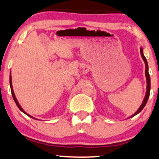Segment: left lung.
<instances>
[{
    "label": "left lung",
    "instance_id": "obj_1",
    "mask_svg": "<svg viewBox=\"0 0 159 159\" xmlns=\"http://www.w3.org/2000/svg\"><path fill=\"white\" fill-rule=\"evenodd\" d=\"M140 54H141V57H142L143 60V61H144L145 65H146V71H145V75H146V84H147V85H146V95H145L144 99H143V101L141 106H139V108L137 109V111H136L134 115H132L131 116L129 117L128 118H131V117H133V116H135L136 115H137L138 113H139L141 111L143 110V109L145 107L146 102H147L148 99H149V93H150V77H149V66H148L147 60H146V57H145V56L143 55V50L142 48H140Z\"/></svg>",
    "mask_w": 159,
    "mask_h": 159
}]
</instances>
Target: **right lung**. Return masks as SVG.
Masks as SVG:
<instances>
[{
	"mask_svg": "<svg viewBox=\"0 0 159 159\" xmlns=\"http://www.w3.org/2000/svg\"><path fill=\"white\" fill-rule=\"evenodd\" d=\"M10 89H11V93H12V96H13V99H14V101H15V102H16V106H18V108L19 109H20L21 111H22V112L23 113H25V115H27V116H29V117H31V118H34V119H36V118H33L32 116H29V114H28V113H26L25 111L23 110V109H22V107H21V106L20 105V103H19L18 102V101H17V99H16V96H15V94H14V92H13V86H12V79H11V75H10Z\"/></svg>",
	"mask_w": 159,
	"mask_h": 159,
	"instance_id": "right-lung-1",
	"label": "right lung"
}]
</instances>
